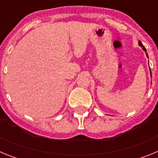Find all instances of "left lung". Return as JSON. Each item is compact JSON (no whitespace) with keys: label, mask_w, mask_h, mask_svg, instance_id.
<instances>
[{"label":"left lung","mask_w":158,"mask_h":158,"mask_svg":"<svg viewBox=\"0 0 158 158\" xmlns=\"http://www.w3.org/2000/svg\"><path fill=\"white\" fill-rule=\"evenodd\" d=\"M139 45H140V46H141V47H142V49H143V51H146V48H145V47H144V46L142 45V43H141V42H140V41H139ZM146 56H147V57H148V54H147V53H146ZM150 73H151V71H150Z\"/></svg>","instance_id":"8db88e82"}]
</instances>
